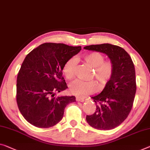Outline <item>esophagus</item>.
I'll list each match as a JSON object with an SVG mask.
<instances>
[{
	"label": "esophagus",
	"instance_id": "obj_1",
	"mask_svg": "<svg viewBox=\"0 0 150 150\" xmlns=\"http://www.w3.org/2000/svg\"><path fill=\"white\" fill-rule=\"evenodd\" d=\"M76 100L77 101H78V102H83V101L84 100V99L83 98H81V97H77L76 98Z\"/></svg>",
	"mask_w": 150,
	"mask_h": 150
}]
</instances>
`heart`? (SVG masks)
<instances>
[{
    "label": "heart",
    "mask_w": 150,
    "mask_h": 150,
    "mask_svg": "<svg viewBox=\"0 0 150 150\" xmlns=\"http://www.w3.org/2000/svg\"><path fill=\"white\" fill-rule=\"evenodd\" d=\"M83 60L87 65L93 68L91 78H95L101 87H104L110 81L113 76L114 65L110 60H105V57L98 52H92L85 54ZM77 59L72 57L65 62L63 66V72L68 80L74 78ZM98 83L95 80L82 81L76 80L70 86V93L77 96L84 97L97 92Z\"/></svg>",
    "instance_id": "heart-1"
}]
</instances>
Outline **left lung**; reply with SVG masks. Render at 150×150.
<instances>
[{"instance_id": "1", "label": "left lung", "mask_w": 150, "mask_h": 150, "mask_svg": "<svg viewBox=\"0 0 150 150\" xmlns=\"http://www.w3.org/2000/svg\"><path fill=\"white\" fill-rule=\"evenodd\" d=\"M84 48L105 54L113 63L111 79L100 94L92 97L96 105L95 112L86 118L94 129H112L125 120L132 109L137 88L134 64L128 53L119 46L103 43Z\"/></svg>"}]
</instances>
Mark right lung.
I'll use <instances>...</instances> for the list:
<instances>
[{
    "label": "right lung",
    "instance_id": "obj_1",
    "mask_svg": "<svg viewBox=\"0 0 150 150\" xmlns=\"http://www.w3.org/2000/svg\"><path fill=\"white\" fill-rule=\"evenodd\" d=\"M64 43H45L25 57L17 75V103L24 118L39 128H49L61 121L64 109L76 97L55 96L68 88L63 66L81 50Z\"/></svg>",
    "mask_w": 150,
    "mask_h": 150
}]
</instances>
